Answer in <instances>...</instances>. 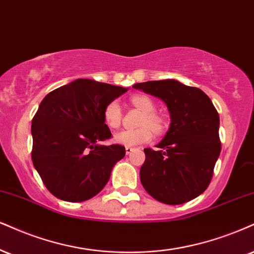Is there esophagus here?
I'll return each instance as SVG.
<instances>
[{
  "label": "esophagus",
  "instance_id": "1",
  "mask_svg": "<svg viewBox=\"0 0 254 254\" xmlns=\"http://www.w3.org/2000/svg\"><path fill=\"white\" fill-rule=\"evenodd\" d=\"M134 149H135V148H133V147L126 146V154H130V153H132Z\"/></svg>",
  "mask_w": 254,
  "mask_h": 254
}]
</instances>
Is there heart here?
Wrapping results in <instances>:
<instances>
[{
	"label": "heart",
	"mask_w": 254,
	"mask_h": 254,
	"mask_svg": "<svg viewBox=\"0 0 254 254\" xmlns=\"http://www.w3.org/2000/svg\"><path fill=\"white\" fill-rule=\"evenodd\" d=\"M130 102L143 112V117L140 121V126L136 129H124L120 133L115 134V142L124 146H135L140 143L148 142L153 137V131L160 134L164 132L166 122L161 115L154 112L155 103L146 94H135L130 98ZM122 120V112L120 103L118 101H111L103 109V121L112 129L120 127Z\"/></svg>",
	"instance_id": "b5f03b06"
}]
</instances>
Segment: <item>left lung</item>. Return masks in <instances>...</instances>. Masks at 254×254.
Segmentation results:
<instances>
[{
  "label": "left lung",
  "mask_w": 254,
  "mask_h": 254,
  "mask_svg": "<svg viewBox=\"0 0 254 254\" xmlns=\"http://www.w3.org/2000/svg\"><path fill=\"white\" fill-rule=\"evenodd\" d=\"M133 87L161 99L171 114L170 129L158 149H143V189L167 205L196 198L211 183L221 151L217 109L201 89L177 80L147 81Z\"/></svg>",
  "instance_id": "1"
}]
</instances>
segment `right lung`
Wrapping results in <instances>:
<instances>
[{
    "instance_id": "1",
    "label": "right lung",
    "mask_w": 254,
    "mask_h": 254,
    "mask_svg": "<svg viewBox=\"0 0 254 254\" xmlns=\"http://www.w3.org/2000/svg\"><path fill=\"white\" fill-rule=\"evenodd\" d=\"M127 88L77 79L56 88L40 103L31 121V159L45 186L64 201L96 195L113 166L126 154L121 145L103 146L112 136L103 109Z\"/></svg>"
}]
</instances>
